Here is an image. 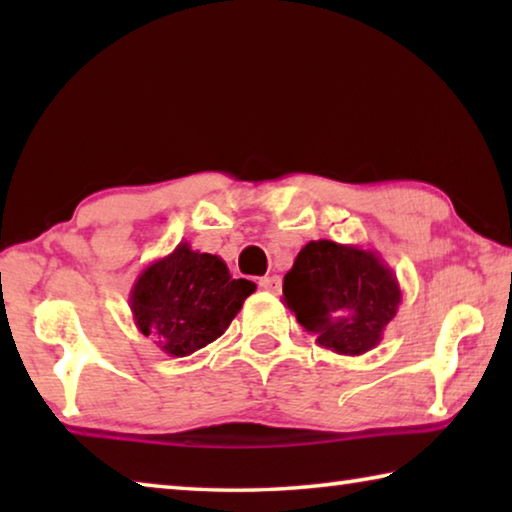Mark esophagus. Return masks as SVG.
Returning a JSON list of instances; mask_svg holds the SVG:
<instances>
[{
  "mask_svg": "<svg viewBox=\"0 0 512 512\" xmlns=\"http://www.w3.org/2000/svg\"><path fill=\"white\" fill-rule=\"evenodd\" d=\"M259 287H262L268 293H273V296H277V293L282 291L280 275H266V277H262V280H259Z\"/></svg>",
  "mask_w": 512,
  "mask_h": 512,
  "instance_id": "esophagus-1",
  "label": "esophagus"
}]
</instances>
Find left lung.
Listing matches in <instances>:
<instances>
[{
	"label": "left lung",
	"instance_id": "obj_1",
	"mask_svg": "<svg viewBox=\"0 0 512 512\" xmlns=\"http://www.w3.org/2000/svg\"><path fill=\"white\" fill-rule=\"evenodd\" d=\"M282 302L320 348L359 357L384 339L402 291L375 250L318 239L302 246L284 275Z\"/></svg>",
	"mask_w": 512,
	"mask_h": 512
}]
</instances>
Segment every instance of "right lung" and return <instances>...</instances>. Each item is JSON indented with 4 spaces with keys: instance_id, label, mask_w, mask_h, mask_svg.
Listing matches in <instances>:
<instances>
[{
    "instance_id": "1",
    "label": "right lung",
    "mask_w": 512,
    "mask_h": 512,
    "mask_svg": "<svg viewBox=\"0 0 512 512\" xmlns=\"http://www.w3.org/2000/svg\"><path fill=\"white\" fill-rule=\"evenodd\" d=\"M255 289L244 277L232 280L221 257L180 241L173 253L144 268L128 305L137 329L164 354L189 357L219 339Z\"/></svg>"
}]
</instances>
